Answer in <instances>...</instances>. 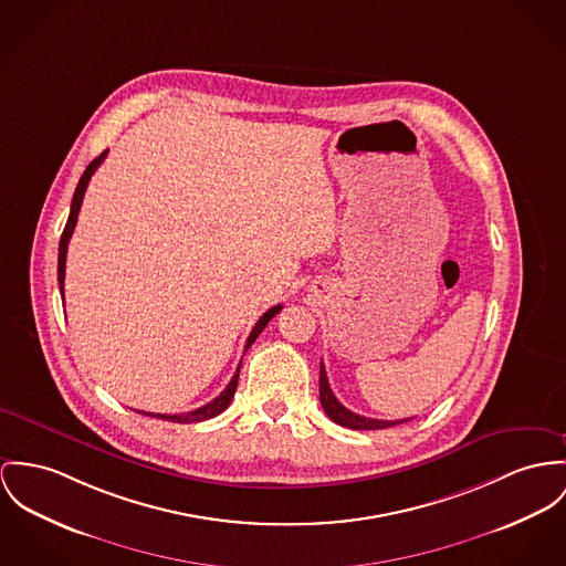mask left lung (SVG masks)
Returning <instances> with one entry per match:
<instances>
[{
  "mask_svg": "<svg viewBox=\"0 0 566 566\" xmlns=\"http://www.w3.org/2000/svg\"><path fill=\"white\" fill-rule=\"evenodd\" d=\"M318 391H321V405H323L325 413L329 416V420H334L340 427H348V429H355V431H375V429H388V427H394V424L411 420V418H407V420H373V418H364V416H357V413L348 411L345 405L338 402V398L334 396V391L329 388L327 373H325L323 364H321Z\"/></svg>",
  "mask_w": 566,
  "mask_h": 566,
  "instance_id": "1",
  "label": "left lung"
}]
</instances>
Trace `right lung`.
<instances>
[{"mask_svg":"<svg viewBox=\"0 0 566 566\" xmlns=\"http://www.w3.org/2000/svg\"><path fill=\"white\" fill-rule=\"evenodd\" d=\"M105 157H107V150H103V153H101V155H98V157L87 166L86 172H84L82 178H80L77 189H75V193H73L71 216H69V221H66V226H64V232H62V239H60V254H57V282H60V293H62V295H64V266H66L69 241H71L73 230H75V226H77V216H80V209H82V202H84V193H86L87 182H90L92 175L96 172V168L103 164V159H105ZM280 310H282V305L277 304L273 305V307H269V310L262 314L261 318H259V323L254 325V329H252V334H250L248 343H245V348H250L254 345V340L261 336L262 329L266 327V323H269V321H271ZM239 370H241V364H239V368H237L234 377L230 379V384L226 386V390L221 391L218 398H213L211 402H207L205 407L193 409V411H187V413H175V416H168V413H148V416H150V418H161V420H168V422H178V424L202 422V420L216 418V416H219V413L230 405V400H232V396H234V391H237ZM139 413H144V411H139ZM144 416H146V413H144Z\"/></svg>","mask_w":566,"mask_h":566,"instance_id":"1","label":"right lung"}]
</instances>
